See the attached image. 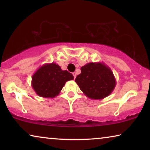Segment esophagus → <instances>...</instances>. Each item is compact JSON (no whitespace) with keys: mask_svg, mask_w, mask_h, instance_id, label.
Returning <instances> with one entry per match:
<instances>
[{"mask_svg":"<svg viewBox=\"0 0 150 150\" xmlns=\"http://www.w3.org/2000/svg\"><path fill=\"white\" fill-rule=\"evenodd\" d=\"M73 76H74V79H76V73L74 72L73 73Z\"/></svg>","mask_w":150,"mask_h":150,"instance_id":"obj_1","label":"esophagus"}]
</instances>
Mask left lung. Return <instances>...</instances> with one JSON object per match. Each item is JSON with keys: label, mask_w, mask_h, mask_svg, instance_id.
<instances>
[{"label": "left lung", "mask_w": 150, "mask_h": 150, "mask_svg": "<svg viewBox=\"0 0 150 150\" xmlns=\"http://www.w3.org/2000/svg\"><path fill=\"white\" fill-rule=\"evenodd\" d=\"M81 70V74L77 76L75 82L90 99H104L115 87L116 80L113 73L104 63H88Z\"/></svg>", "instance_id": "1"}]
</instances>
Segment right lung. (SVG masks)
<instances>
[{
    "label": "right lung",
    "instance_id": "obj_1",
    "mask_svg": "<svg viewBox=\"0 0 150 150\" xmlns=\"http://www.w3.org/2000/svg\"><path fill=\"white\" fill-rule=\"evenodd\" d=\"M73 79L71 73L62 70L57 63H45L33 74L31 85L40 97L54 98L60 93L65 83Z\"/></svg>",
    "mask_w": 150,
    "mask_h": 150
}]
</instances>
